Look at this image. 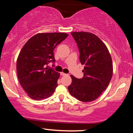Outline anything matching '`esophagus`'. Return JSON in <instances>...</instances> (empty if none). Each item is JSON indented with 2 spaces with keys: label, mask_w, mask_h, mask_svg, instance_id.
<instances>
[{
  "label": "esophagus",
  "mask_w": 133,
  "mask_h": 133,
  "mask_svg": "<svg viewBox=\"0 0 133 133\" xmlns=\"http://www.w3.org/2000/svg\"><path fill=\"white\" fill-rule=\"evenodd\" d=\"M61 75L62 76H66V75H68V74H65V73H64V72H61Z\"/></svg>",
  "instance_id": "34e87169"
}]
</instances>
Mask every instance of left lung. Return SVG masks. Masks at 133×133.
<instances>
[{"label": "left lung", "mask_w": 133, "mask_h": 133, "mask_svg": "<svg viewBox=\"0 0 133 133\" xmlns=\"http://www.w3.org/2000/svg\"><path fill=\"white\" fill-rule=\"evenodd\" d=\"M71 35L78 47L81 63L85 66L82 78L71 76L72 83L68 90L81 101H92L98 98L111 81L112 59L106 45L96 35L86 32H74Z\"/></svg>", "instance_id": "8db88e82"}]
</instances>
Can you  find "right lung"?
Returning a JSON list of instances; mask_svg holds the SVG:
<instances>
[{"label":"right lung","mask_w":133,"mask_h":133,"mask_svg":"<svg viewBox=\"0 0 133 133\" xmlns=\"http://www.w3.org/2000/svg\"><path fill=\"white\" fill-rule=\"evenodd\" d=\"M68 36L66 33L37 34L23 46L17 60V72L20 84L30 98L43 99L54 93L60 73L48 64L56 61L54 49Z\"/></svg>","instance_id":"right-lung-1"}]
</instances>
